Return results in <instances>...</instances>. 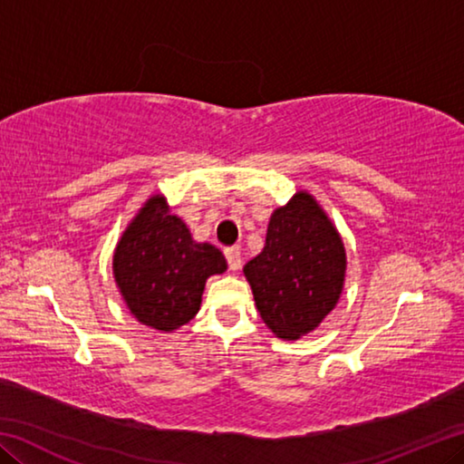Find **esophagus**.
<instances>
[{"label":"esophagus","instance_id":"esophagus-1","mask_svg":"<svg viewBox=\"0 0 464 464\" xmlns=\"http://www.w3.org/2000/svg\"><path fill=\"white\" fill-rule=\"evenodd\" d=\"M225 257H227V264H229V270L237 272L241 268V251L237 247L225 249Z\"/></svg>","mask_w":464,"mask_h":464}]
</instances>
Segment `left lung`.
I'll list each match as a JSON object with an SVG mask.
<instances>
[{
  "instance_id": "obj_1",
  "label": "left lung",
  "mask_w": 464,
  "mask_h": 464,
  "mask_svg": "<svg viewBox=\"0 0 464 464\" xmlns=\"http://www.w3.org/2000/svg\"><path fill=\"white\" fill-rule=\"evenodd\" d=\"M264 324L282 340L315 329L335 307L345 249L335 227L307 192L274 210L266 246L243 268Z\"/></svg>"
}]
</instances>
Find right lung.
I'll use <instances>...</instances> for the list:
<instances>
[{"mask_svg": "<svg viewBox=\"0 0 464 464\" xmlns=\"http://www.w3.org/2000/svg\"><path fill=\"white\" fill-rule=\"evenodd\" d=\"M227 270L225 256L196 243L163 196H151L122 233L114 251V278L140 324L174 332L200 309L204 282Z\"/></svg>", "mask_w": 464, "mask_h": 464, "instance_id": "right-lung-1", "label": "right lung"}]
</instances>
